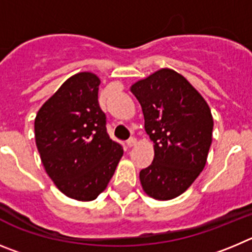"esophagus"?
<instances>
[{
  "label": "esophagus",
  "mask_w": 252,
  "mask_h": 252,
  "mask_svg": "<svg viewBox=\"0 0 252 252\" xmlns=\"http://www.w3.org/2000/svg\"><path fill=\"white\" fill-rule=\"evenodd\" d=\"M135 144H137V139H135V138H129V139L126 140V146H128L129 148L133 146H135Z\"/></svg>",
  "instance_id": "obj_1"
}]
</instances>
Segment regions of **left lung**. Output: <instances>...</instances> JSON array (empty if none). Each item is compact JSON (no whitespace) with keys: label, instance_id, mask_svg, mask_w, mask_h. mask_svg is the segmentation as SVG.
I'll return each instance as SVG.
<instances>
[{"label":"left lung","instance_id":"obj_1","mask_svg":"<svg viewBox=\"0 0 252 252\" xmlns=\"http://www.w3.org/2000/svg\"><path fill=\"white\" fill-rule=\"evenodd\" d=\"M130 92L154 143L153 162L139 173L143 191L159 201L176 198L205 168L214 129L210 106L185 76L167 67L138 80Z\"/></svg>","mask_w":252,"mask_h":252}]
</instances>
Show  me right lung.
I'll use <instances>...</instances> for the list:
<instances>
[{
	"label": "right lung",
	"mask_w": 252,
	"mask_h": 252,
	"mask_svg": "<svg viewBox=\"0 0 252 252\" xmlns=\"http://www.w3.org/2000/svg\"><path fill=\"white\" fill-rule=\"evenodd\" d=\"M100 79L89 71L67 79L35 118L36 147L49 177L65 196L93 201L112 180L123 156L106 133L98 103Z\"/></svg>",
	"instance_id": "1"
}]
</instances>
